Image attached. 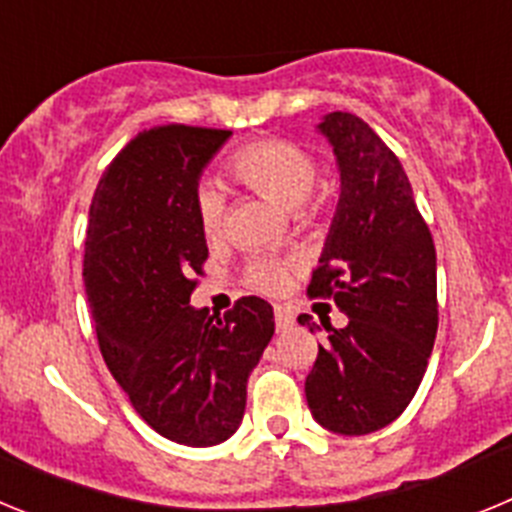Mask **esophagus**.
<instances>
[{
	"label": "esophagus",
	"instance_id": "34e87169",
	"mask_svg": "<svg viewBox=\"0 0 512 512\" xmlns=\"http://www.w3.org/2000/svg\"><path fill=\"white\" fill-rule=\"evenodd\" d=\"M274 320H277V330H287L295 325V315H292L287 307H277V310H274Z\"/></svg>",
	"mask_w": 512,
	"mask_h": 512
}]
</instances>
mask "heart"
Returning a JSON list of instances; mask_svg holds the SVG:
<instances>
[{
	"instance_id": "heart-1",
	"label": "heart",
	"mask_w": 512,
	"mask_h": 512,
	"mask_svg": "<svg viewBox=\"0 0 512 512\" xmlns=\"http://www.w3.org/2000/svg\"><path fill=\"white\" fill-rule=\"evenodd\" d=\"M230 171H233L243 184H248L256 192L266 194L282 207L295 210L310 197L312 184H315V161L302 146L292 140L264 138L256 143H248L246 148L230 158ZM194 210L205 235H217L223 230L225 217V194L217 184H200L194 194ZM292 279V264L282 259H261L248 271V282L253 289L277 295L284 292Z\"/></svg>"
}]
</instances>
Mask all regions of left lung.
Segmentation results:
<instances>
[{
    "instance_id": "left-lung-1",
    "label": "left lung",
    "mask_w": 512,
    "mask_h": 512,
    "mask_svg": "<svg viewBox=\"0 0 512 512\" xmlns=\"http://www.w3.org/2000/svg\"><path fill=\"white\" fill-rule=\"evenodd\" d=\"M318 130L341 197L307 295L333 297L348 323L325 328L305 397L323 428L366 436L400 418L423 382L438 330L436 246L400 158L361 117L330 112Z\"/></svg>"
}]
</instances>
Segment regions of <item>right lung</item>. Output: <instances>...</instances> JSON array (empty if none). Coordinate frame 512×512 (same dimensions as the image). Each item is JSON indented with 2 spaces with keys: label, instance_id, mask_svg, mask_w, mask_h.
Returning a JSON list of instances; mask_svg holds the SVG:
<instances>
[{
  "label": "right lung",
  "instance_id": "add662e5",
  "mask_svg": "<svg viewBox=\"0 0 512 512\" xmlns=\"http://www.w3.org/2000/svg\"><path fill=\"white\" fill-rule=\"evenodd\" d=\"M230 135L143 130L112 158L89 207L84 287L104 364L135 413L184 446L238 431L248 374L274 336L261 297H243L223 318L189 305L207 259L194 194Z\"/></svg>",
  "mask_w": 512,
  "mask_h": 512
}]
</instances>
